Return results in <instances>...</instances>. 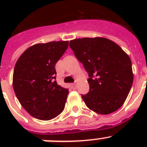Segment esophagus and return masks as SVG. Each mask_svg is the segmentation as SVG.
I'll list each match as a JSON object with an SVG mask.
<instances>
[{
  "mask_svg": "<svg viewBox=\"0 0 147 147\" xmlns=\"http://www.w3.org/2000/svg\"><path fill=\"white\" fill-rule=\"evenodd\" d=\"M75 86H76V83H72V84H71V87H72V88H75Z\"/></svg>",
  "mask_w": 147,
  "mask_h": 147,
  "instance_id": "obj_1",
  "label": "esophagus"
}]
</instances>
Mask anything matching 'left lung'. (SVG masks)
<instances>
[{"label":"left lung","instance_id":"1","mask_svg":"<svg viewBox=\"0 0 147 147\" xmlns=\"http://www.w3.org/2000/svg\"><path fill=\"white\" fill-rule=\"evenodd\" d=\"M69 45L89 75V92L82 95L87 107L102 115L116 111L125 102L133 82L129 56L105 37L75 39Z\"/></svg>","mask_w":147,"mask_h":147}]
</instances>
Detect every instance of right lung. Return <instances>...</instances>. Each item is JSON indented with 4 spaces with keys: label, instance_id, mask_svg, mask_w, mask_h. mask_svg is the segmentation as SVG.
I'll list each match as a JSON object with an SVG mask.
<instances>
[{
    "label": "right lung",
    "instance_id": "add662e5",
    "mask_svg": "<svg viewBox=\"0 0 147 147\" xmlns=\"http://www.w3.org/2000/svg\"><path fill=\"white\" fill-rule=\"evenodd\" d=\"M69 41H52L30 46L17 61L13 73L14 91L20 105L37 119L49 121L63 111L68 90L54 80L55 65Z\"/></svg>",
    "mask_w": 147,
    "mask_h": 147
}]
</instances>
